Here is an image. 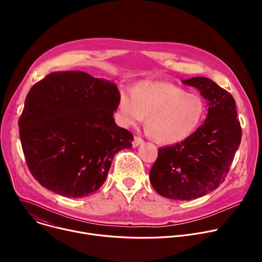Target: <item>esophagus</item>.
Instances as JSON below:
<instances>
[{"instance_id": "1", "label": "esophagus", "mask_w": 262, "mask_h": 262, "mask_svg": "<svg viewBox=\"0 0 262 262\" xmlns=\"http://www.w3.org/2000/svg\"><path fill=\"white\" fill-rule=\"evenodd\" d=\"M142 143H143V139L138 137V136H135L134 141H133V147H137V146H139Z\"/></svg>"}]
</instances>
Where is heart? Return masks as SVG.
<instances>
[{
    "label": "heart",
    "mask_w": 262,
    "mask_h": 262,
    "mask_svg": "<svg viewBox=\"0 0 262 262\" xmlns=\"http://www.w3.org/2000/svg\"><path fill=\"white\" fill-rule=\"evenodd\" d=\"M206 113L203 98L172 83L142 81L132 93L121 91L115 111L116 123L132 127L146 118L148 135L163 145H175L191 138Z\"/></svg>",
    "instance_id": "obj_1"
}]
</instances>
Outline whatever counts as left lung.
I'll return each instance as SVG.
<instances>
[{"label": "left lung", "instance_id": "obj_1", "mask_svg": "<svg viewBox=\"0 0 262 262\" xmlns=\"http://www.w3.org/2000/svg\"><path fill=\"white\" fill-rule=\"evenodd\" d=\"M208 100V113L197 132L184 142L159 148L149 173L154 189L175 200L200 198L225 180L242 140L233 96L213 81L197 77L182 81Z\"/></svg>", "mask_w": 262, "mask_h": 262}]
</instances>
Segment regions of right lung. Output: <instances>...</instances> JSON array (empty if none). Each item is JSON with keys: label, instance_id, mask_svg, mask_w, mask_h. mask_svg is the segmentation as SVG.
I'll list each match as a JSON object with an SVG mask.
<instances>
[{"label": "right lung", "instance_id": "right-lung-1", "mask_svg": "<svg viewBox=\"0 0 262 262\" xmlns=\"http://www.w3.org/2000/svg\"><path fill=\"white\" fill-rule=\"evenodd\" d=\"M118 98L114 82L82 71L53 72L33 85L18 120L33 177L64 197L97 191L114 156L133 145L113 118Z\"/></svg>", "mask_w": 262, "mask_h": 262}]
</instances>
